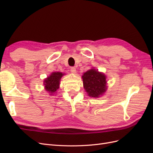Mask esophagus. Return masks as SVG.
Instances as JSON below:
<instances>
[{
  "instance_id": "esophagus-1",
  "label": "esophagus",
  "mask_w": 153,
  "mask_h": 153,
  "mask_svg": "<svg viewBox=\"0 0 153 153\" xmlns=\"http://www.w3.org/2000/svg\"><path fill=\"white\" fill-rule=\"evenodd\" d=\"M70 71H71V72L72 73H76V68H75V67H71V68H70Z\"/></svg>"
}]
</instances>
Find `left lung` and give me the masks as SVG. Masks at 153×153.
<instances>
[{
  "mask_svg": "<svg viewBox=\"0 0 153 153\" xmlns=\"http://www.w3.org/2000/svg\"><path fill=\"white\" fill-rule=\"evenodd\" d=\"M82 78L84 87L88 96L92 98H98L106 92L107 87L105 74L95 69H91L84 73Z\"/></svg>",
  "mask_w": 153,
  "mask_h": 153,
  "instance_id": "1",
  "label": "left lung"
}]
</instances>
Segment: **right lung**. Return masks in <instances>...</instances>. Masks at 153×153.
Instances as JSON below:
<instances>
[{
	"label": "right lung",
	"instance_id": "add662e5",
	"mask_svg": "<svg viewBox=\"0 0 153 153\" xmlns=\"http://www.w3.org/2000/svg\"><path fill=\"white\" fill-rule=\"evenodd\" d=\"M64 75L61 72H53L44 80L45 89L50 95H53L59 88L60 80Z\"/></svg>",
	"mask_w": 153,
	"mask_h": 153
}]
</instances>
